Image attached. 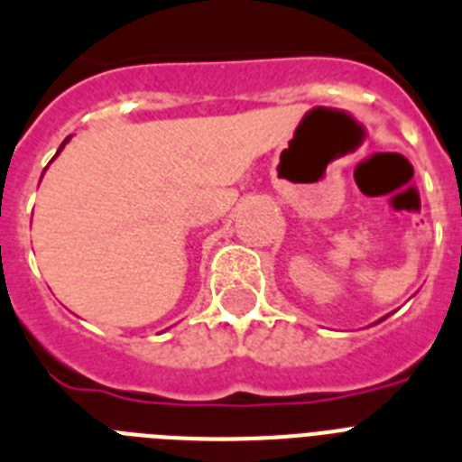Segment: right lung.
Segmentation results:
<instances>
[{"mask_svg":"<svg viewBox=\"0 0 462 462\" xmlns=\"http://www.w3.org/2000/svg\"><path fill=\"white\" fill-rule=\"evenodd\" d=\"M69 140H70V137H66V140H63V144H61V146H59V152H61V149H63V146H66V144H69ZM59 152H56V156H59ZM56 156H54V159H56ZM42 175H44V172H42Z\"/></svg>","mask_w":462,"mask_h":462,"instance_id":"1","label":"right lung"}]
</instances>
